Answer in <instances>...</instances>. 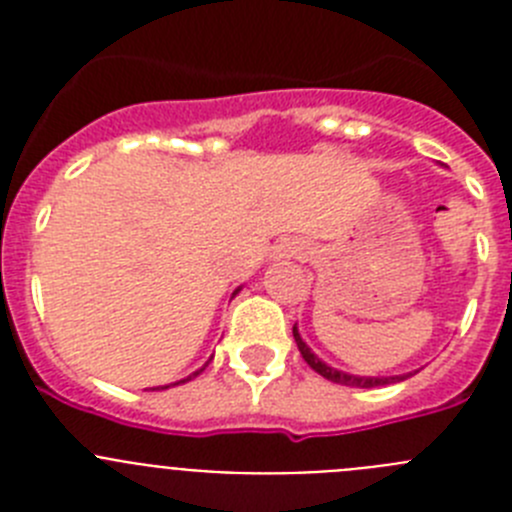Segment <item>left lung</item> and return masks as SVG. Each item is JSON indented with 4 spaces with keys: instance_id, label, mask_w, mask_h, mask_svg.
Returning <instances> with one entry per match:
<instances>
[{
    "instance_id": "left-lung-1",
    "label": "left lung",
    "mask_w": 512,
    "mask_h": 512,
    "mask_svg": "<svg viewBox=\"0 0 512 512\" xmlns=\"http://www.w3.org/2000/svg\"><path fill=\"white\" fill-rule=\"evenodd\" d=\"M292 333H295V341H297V348H300L302 359L310 364V369H315L320 377L330 379V382L346 384V387H382V384H392V382H400V379H405V377H354V374H343V372H338V369H330L328 364H323V361L312 354L310 348H307V343L302 341L300 333H297V328H292Z\"/></svg>"
}]
</instances>
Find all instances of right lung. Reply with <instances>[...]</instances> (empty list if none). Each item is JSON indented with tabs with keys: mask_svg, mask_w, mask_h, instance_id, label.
<instances>
[{
	"mask_svg": "<svg viewBox=\"0 0 512 512\" xmlns=\"http://www.w3.org/2000/svg\"><path fill=\"white\" fill-rule=\"evenodd\" d=\"M207 366V364H205ZM205 366H202V369H205ZM202 369H200V372H202ZM200 372H194L192 374V377H197V374H200ZM192 377H187V379H182V382H189V379H192Z\"/></svg>",
	"mask_w": 512,
	"mask_h": 512,
	"instance_id": "1",
	"label": "right lung"
}]
</instances>
